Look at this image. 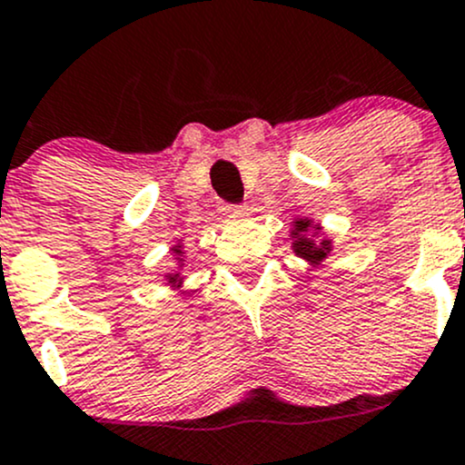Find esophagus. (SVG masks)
<instances>
[{
	"instance_id": "esophagus-1",
	"label": "esophagus",
	"mask_w": 465,
	"mask_h": 465,
	"mask_svg": "<svg viewBox=\"0 0 465 465\" xmlns=\"http://www.w3.org/2000/svg\"><path fill=\"white\" fill-rule=\"evenodd\" d=\"M242 211H245V206H241V204H227V206H223V215H224V218H233V215L242 213Z\"/></svg>"
}]
</instances>
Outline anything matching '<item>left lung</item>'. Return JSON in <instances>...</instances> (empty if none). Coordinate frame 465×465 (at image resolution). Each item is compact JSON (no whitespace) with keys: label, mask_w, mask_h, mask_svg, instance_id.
<instances>
[{"label":"left lung","mask_w":465,"mask_h":465,"mask_svg":"<svg viewBox=\"0 0 465 465\" xmlns=\"http://www.w3.org/2000/svg\"><path fill=\"white\" fill-rule=\"evenodd\" d=\"M320 224L312 227V220L308 218H299L292 229L294 254L302 256V259L311 262L312 267L322 265V261L332 252V241L326 236H320Z\"/></svg>","instance_id":"1"}]
</instances>
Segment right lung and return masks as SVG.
I'll use <instances>...</instances> for the list:
<instances>
[{"label":"right lung","instance_id":"right-lung-1","mask_svg":"<svg viewBox=\"0 0 465 465\" xmlns=\"http://www.w3.org/2000/svg\"><path fill=\"white\" fill-rule=\"evenodd\" d=\"M173 254L177 256V262H180V267L184 265V261H182V254H184V252H182V247H180V245H175V247H173ZM166 279H168V283H171V285H177V288H180V285H182V281H184V276H182L180 272H177V274H168Z\"/></svg>","mask_w":465,"mask_h":465}]
</instances>
